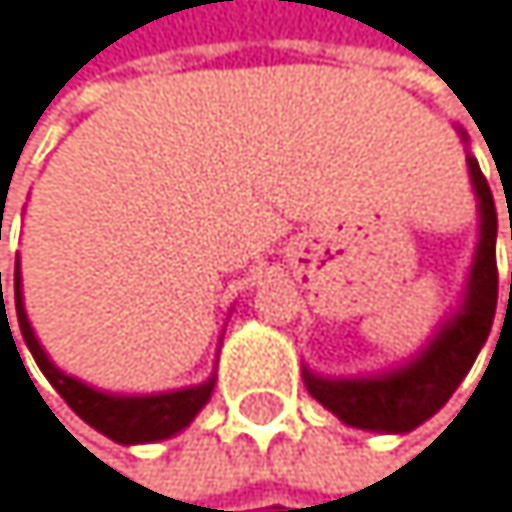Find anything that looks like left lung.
Segmentation results:
<instances>
[{
  "instance_id": "obj_1",
  "label": "left lung",
  "mask_w": 512,
  "mask_h": 512,
  "mask_svg": "<svg viewBox=\"0 0 512 512\" xmlns=\"http://www.w3.org/2000/svg\"><path fill=\"white\" fill-rule=\"evenodd\" d=\"M458 136L467 142L464 130H458ZM467 172L473 194H477L480 239L458 309H452L437 324L434 337L413 358L391 370L370 376H321L303 367L306 391L349 428L376 434H410L434 413H440V407L461 385V379L489 340L498 306V212L489 181L470 151Z\"/></svg>"
}]
</instances>
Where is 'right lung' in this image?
<instances>
[{
  "label": "right lung",
  "mask_w": 512,
  "mask_h": 512,
  "mask_svg": "<svg viewBox=\"0 0 512 512\" xmlns=\"http://www.w3.org/2000/svg\"><path fill=\"white\" fill-rule=\"evenodd\" d=\"M14 309H17L20 337H23L26 349L32 352L35 364H39V370L48 376V382L60 391V397L90 428H96L99 434H105L108 440H115V443L136 446V443H157V440L175 437L178 431H185L197 419V413L209 404V397L215 391V373L200 385L157 391V394H115V391L93 388V385L81 382L78 376L63 373L48 358V352L42 349L39 337H35L32 324L26 318L20 261L14 264ZM2 321H8V315Z\"/></svg>",
  "instance_id": "1"
}]
</instances>
